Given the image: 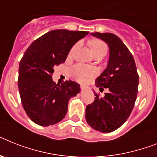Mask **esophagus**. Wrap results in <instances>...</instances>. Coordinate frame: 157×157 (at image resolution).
Listing matches in <instances>:
<instances>
[{"instance_id":"1","label":"esophagus","mask_w":157,"mask_h":157,"mask_svg":"<svg viewBox=\"0 0 157 157\" xmlns=\"http://www.w3.org/2000/svg\"><path fill=\"white\" fill-rule=\"evenodd\" d=\"M81 90H85V89H87V87L85 86V85H81Z\"/></svg>"}]
</instances>
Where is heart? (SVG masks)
I'll use <instances>...</instances> for the list:
<instances>
[{"instance_id": "1", "label": "heart", "mask_w": 157, "mask_h": 157, "mask_svg": "<svg viewBox=\"0 0 157 157\" xmlns=\"http://www.w3.org/2000/svg\"><path fill=\"white\" fill-rule=\"evenodd\" d=\"M79 44H76L70 51V54L72 53L77 47ZM90 48L93 53L97 52H101V51H107V46L102 40L95 39L93 40L90 43ZM69 74L72 78L76 79V81L80 82H87L89 80L93 79L94 76H97V71L96 68L92 67L85 66L84 64H76L72 66L69 70Z\"/></svg>"}]
</instances>
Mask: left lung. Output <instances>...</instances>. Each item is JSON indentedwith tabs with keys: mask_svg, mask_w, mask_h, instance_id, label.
<instances>
[{
	"mask_svg": "<svg viewBox=\"0 0 157 157\" xmlns=\"http://www.w3.org/2000/svg\"><path fill=\"white\" fill-rule=\"evenodd\" d=\"M109 45V60L107 68L96 79L100 91L108 89L105 97L95 93V101L87 105L85 119L93 129L111 132L123 124L131 114L136 100L139 84L133 56L115 34L92 33Z\"/></svg>",
	"mask_w": 157,
	"mask_h": 157,
	"instance_id": "1",
	"label": "left lung"
}]
</instances>
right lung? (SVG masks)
Listing matches in <instances>:
<instances>
[{"label": "right lung", "instance_id": "obj_1", "mask_svg": "<svg viewBox=\"0 0 157 157\" xmlns=\"http://www.w3.org/2000/svg\"><path fill=\"white\" fill-rule=\"evenodd\" d=\"M89 32L56 29L34 40L19 64L18 89L28 117L40 126L53 125L62 121L68 101L81 91L80 85L66 81L53 82L56 65L65 61L72 47Z\"/></svg>", "mask_w": 157, "mask_h": 157}]
</instances>
